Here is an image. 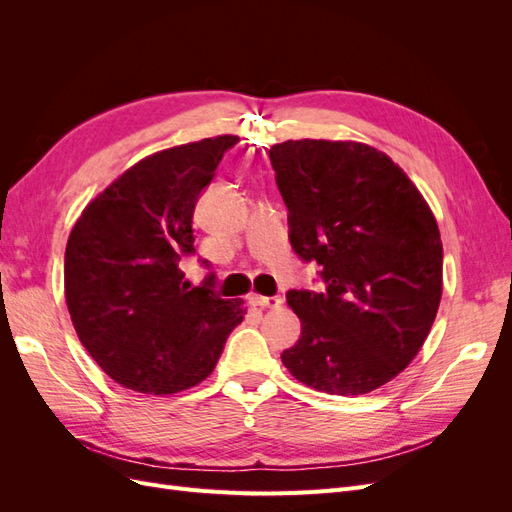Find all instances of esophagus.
<instances>
[{
  "label": "esophagus",
  "instance_id": "1",
  "mask_svg": "<svg viewBox=\"0 0 512 512\" xmlns=\"http://www.w3.org/2000/svg\"><path fill=\"white\" fill-rule=\"evenodd\" d=\"M252 303L262 307V309H277V307L284 305V299L282 297H260V294H254Z\"/></svg>",
  "mask_w": 512,
  "mask_h": 512
}]
</instances>
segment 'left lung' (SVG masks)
Wrapping results in <instances>:
<instances>
[{
  "label": "left lung",
  "instance_id": "8db88e82",
  "mask_svg": "<svg viewBox=\"0 0 512 512\" xmlns=\"http://www.w3.org/2000/svg\"><path fill=\"white\" fill-rule=\"evenodd\" d=\"M269 158L290 243L322 267L324 292L290 290L301 337L282 363L329 395H365L401 374L436 320L442 239L427 200L386 153L301 138Z\"/></svg>",
  "mask_w": 512,
  "mask_h": 512
}]
</instances>
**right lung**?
I'll return each instance as SVG.
<instances>
[{
	"mask_svg": "<svg viewBox=\"0 0 512 512\" xmlns=\"http://www.w3.org/2000/svg\"><path fill=\"white\" fill-rule=\"evenodd\" d=\"M239 136L222 134L143 158L76 220L64 262L68 312L81 344L126 389L175 395L215 369L243 322V299L183 286L200 190Z\"/></svg>",
	"mask_w": 512,
	"mask_h": 512,
	"instance_id": "1",
	"label": "right lung"
}]
</instances>
